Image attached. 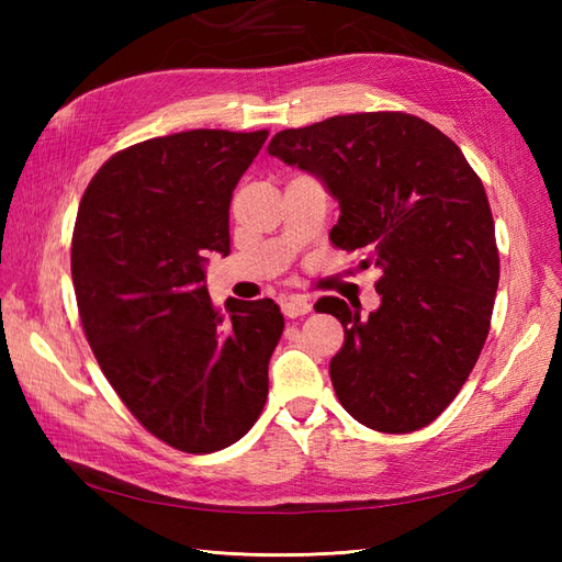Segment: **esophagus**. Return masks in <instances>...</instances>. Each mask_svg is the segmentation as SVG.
<instances>
[{
  "label": "esophagus",
  "mask_w": 562,
  "mask_h": 562,
  "mask_svg": "<svg viewBox=\"0 0 562 562\" xmlns=\"http://www.w3.org/2000/svg\"><path fill=\"white\" fill-rule=\"evenodd\" d=\"M308 312H312V304H308L306 300H302V296H290V300L282 302V314L288 316V318L306 316Z\"/></svg>",
  "instance_id": "obj_1"
}]
</instances>
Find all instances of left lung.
<instances>
[{
	"label": "left lung",
	"instance_id": "obj_1",
	"mask_svg": "<svg viewBox=\"0 0 562 562\" xmlns=\"http://www.w3.org/2000/svg\"><path fill=\"white\" fill-rule=\"evenodd\" d=\"M268 154L326 186L340 205L330 241L379 270L381 304L367 318L338 296L318 302L345 326L330 360L342 408L389 435L429 425L491 330L499 256L481 178L447 135L408 113L282 130Z\"/></svg>",
	"mask_w": 562,
	"mask_h": 562
}]
</instances>
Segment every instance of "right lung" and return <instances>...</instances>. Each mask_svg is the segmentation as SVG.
<instances>
[{"instance_id": "obj_1", "label": "right lung", "mask_w": 562, "mask_h": 562, "mask_svg": "<svg viewBox=\"0 0 562 562\" xmlns=\"http://www.w3.org/2000/svg\"><path fill=\"white\" fill-rule=\"evenodd\" d=\"M268 130H188L117 151L91 178L71 236L83 333L117 396L154 437L188 453L241 439L266 405L284 318L272 300L205 288L229 254V205Z\"/></svg>"}]
</instances>
